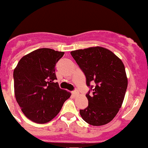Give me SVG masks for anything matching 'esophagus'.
I'll return each instance as SVG.
<instances>
[{
	"mask_svg": "<svg viewBox=\"0 0 148 148\" xmlns=\"http://www.w3.org/2000/svg\"><path fill=\"white\" fill-rule=\"evenodd\" d=\"M78 94H79V92H78V90L76 89L74 90V91H72V95L74 96H76Z\"/></svg>",
	"mask_w": 148,
	"mask_h": 148,
	"instance_id": "34e87169",
	"label": "esophagus"
}]
</instances>
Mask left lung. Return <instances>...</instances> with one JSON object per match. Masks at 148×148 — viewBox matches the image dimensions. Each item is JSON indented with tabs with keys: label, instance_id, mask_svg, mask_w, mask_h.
<instances>
[{
	"label": "left lung",
	"instance_id": "1",
	"mask_svg": "<svg viewBox=\"0 0 148 148\" xmlns=\"http://www.w3.org/2000/svg\"><path fill=\"white\" fill-rule=\"evenodd\" d=\"M90 88L87 108L80 110L83 120L93 126L111 122L121 108L127 88L123 62L108 49L96 47L70 53Z\"/></svg>",
	"mask_w": 148,
	"mask_h": 148
}]
</instances>
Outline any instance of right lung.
Segmentation results:
<instances>
[{
    "label": "right lung",
    "mask_w": 148,
    "mask_h": 148,
    "mask_svg": "<svg viewBox=\"0 0 148 148\" xmlns=\"http://www.w3.org/2000/svg\"><path fill=\"white\" fill-rule=\"evenodd\" d=\"M64 53L39 49L23 56L13 73L14 95L25 116L44 124L55 118L71 94L60 89L56 76V64Z\"/></svg>",
    "instance_id": "right-lung-1"
}]
</instances>
